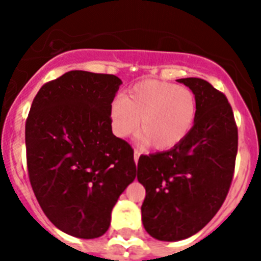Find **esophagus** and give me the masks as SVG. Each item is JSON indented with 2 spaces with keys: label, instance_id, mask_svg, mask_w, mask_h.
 Here are the masks:
<instances>
[{
  "label": "esophagus",
  "instance_id": "34e87169",
  "mask_svg": "<svg viewBox=\"0 0 261 261\" xmlns=\"http://www.w3.org/2000/svg\"><path fill=\"white\" fill-rule=\"evenodd\" d=\"M140 155H141V151L138 150V149H135V162L136 163L138 162V158H140Z\"/></svg>",
  "mask_w": 261,
  "mask_h": 261
}]
</instances>
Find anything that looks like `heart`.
<instances>
[{
  "instance_id": "heart-1",
  "label": "heart",
  "mask_w": 261,
  "mask_h": 261,
  "mask_svg": "<svg viewBox=\"0 0 261 261\" xmlns=\"http://www.w3.org/2000/svg\"><path fill=\"white\" fill-rule=\"evenodd\" d=\"M197 112L193 91L163 81H144L115 99L110 108L111 125L120 138L136 132L138 123L155 149H171L192 129Z\"/></svg>"
}]
</instances>
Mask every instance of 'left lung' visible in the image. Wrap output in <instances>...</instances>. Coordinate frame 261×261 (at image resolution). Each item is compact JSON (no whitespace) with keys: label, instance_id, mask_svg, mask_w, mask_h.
<instances>
[{"label":"left lung","instance_id":"1","mask_svg":"<svg viewBox=\"0 0 261 261\" xmlns=\"http://www.w3.org/2000/svg\"><path fill=\"white\" fill-rule=\"evenodd\" d=\"M177 82L195 94V124L180 144L141 155L137 165L146 190L145 230L166 242L188 238L216 216L229 193L238 151V126L225 94L201 78Z\"/></svg>","mask_w":261,"mask_h":261}]
</instances>
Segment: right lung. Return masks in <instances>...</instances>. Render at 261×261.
I'll return each mask as SVG.
<instances>
[{
	"mask_svg": "<svg viewBox=\"0 0 261 261\" xmlns=\"http://www.w3.org/2000/svg\"><path fill=\"white\" fill-rule=\"evenodd\" d=\"M121 80L71 70L41 86L26 120L30 183L48 220L77 238L110 227L136 177L132 146L112 133L110 108Z\"/></svg>",
	"mask_w": 261,
	"mask_h": 261,
	"instance_id": "right-lung-1",
	"label": "right lung"
}]
</instances>
